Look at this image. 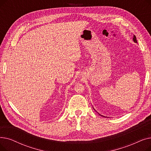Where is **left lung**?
<instances>
[{
  "instance_id": "obj_1",
  "label": "left lung",
  "mask_w": 151,
  "mask_h": 151,
  "mask_svg": "<svg viewBox=\"0 0 151 151\" xmlns=\"http://www.w3.org/2000/svg\"><path fill=\"white\" fill-rule=\"evenodd\" d=\"M133 42H134V43H137V38H136V36L135 35H133ZM100 116H101V114H100ZM104 117H105V116H104Z\"/></svg>"
}]
</instances>
